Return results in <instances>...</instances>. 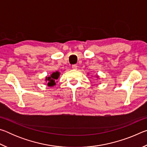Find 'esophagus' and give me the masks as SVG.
Listing matches in <instances>:
<instances>
[{"instance_id":"obj_1","label":"esophagus","mask_w":147,"mask_h":147,"mask_svg":"<svg viewBox=\"0 0 147 147\" xmlns=\"http://www.w3.org/2000/svg\"><path fill=\"white\" fill-rule=\"evenodd\" d=\"M72 68L74 69V70H76V69H77V68H78V66H77V65H73L72 66Z\"/></svg>"}]
</instances>
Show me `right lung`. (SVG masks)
<instances>
[{"mask_svg":"<svg viewBox=\"0 0 147 147\" xmlns=\"http://www.w3.org/2000/svg\"><path fill=\"white\" fill-rule=\"evenodd\" d=\"M59 73L58 72H56V73H53L51 74V76L47 77V80H48V85L49 86H53L54 85H55V80L58 78L59 77Z\"/></svg>","mask_w":147,"mask_h":147,"instance_id":"obj_1","label":"right lung"}]
</instances>
